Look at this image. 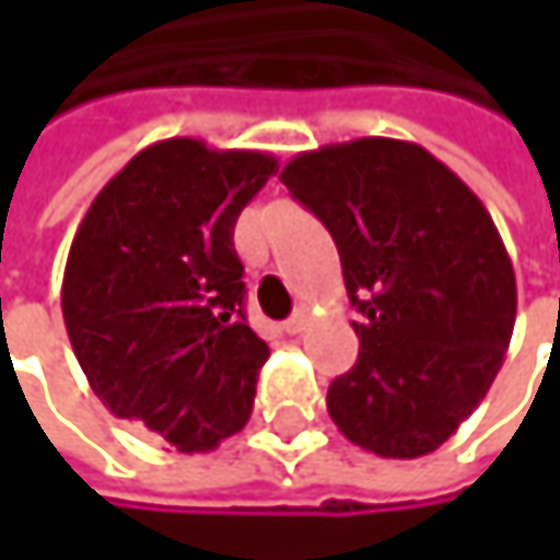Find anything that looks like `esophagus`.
<instances>
[{"label":"esophagus","mask_w":560,"mask_h":560,"mask_svg":"<svg viewBox=\"0 0 560 560\" xmlns=\"http://www.w3.org/2000/svg\"><path fill=\"white\" fill-rule=\"evenodd\" d=\"M304 330H307V314L304 311H298L294 317L284 320V334H304Z\"/></svg>","instance_id":"34e87169"}]
</instances>
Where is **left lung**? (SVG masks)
Instances as JSON below:
<instances>
[{
  "instance_id": "1",
  "label": "left lung",
  "mask_w": 560,
  "mask_h": 560,
  "mask_svg": "<svg viewBox=\"0 0 560 560\" xmlns=\"http://www.w3.org/2000/svg\"><path fill=\"white\" fill-rule=\"evenodd\" d=\"M281 184L334 236L363 320L327 411L357 447L438 451L490 392L515 324V272L480 197L431 152L353 139L294 155Z\"/></svg>"
}]
</instances>
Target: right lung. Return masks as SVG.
<instances>
[{"mask_svg":"<svg viewBox=\"0 0 560 560\" xmlns=\"http://www.w3.org/2000/svg\"><path fill=\"white\" fill-rule=\"evenodd\" d=\"M279 171L269 152L165 139L90 203L60 307L90 389L180 454L243 431L269 343L243 317L233 226Z\"/></svg>","mask_w":560,"mask_h":560,"instance_id":"obj_1","label":"right lung"}]
</instances>
